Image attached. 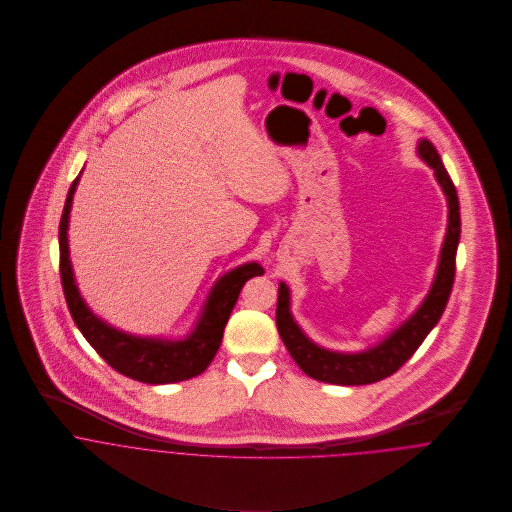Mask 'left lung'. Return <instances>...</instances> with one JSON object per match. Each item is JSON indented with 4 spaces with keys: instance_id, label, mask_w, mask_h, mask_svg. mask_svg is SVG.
Returning <instances> with one entry per match:
<instances>
[{
    "instance_id": "obj_1",
    "label": "left lung",
    "mask_w": 512,
    "mask_h": 512,
    "mask_svg": "<svg viewBox=\"0 0 512 512\" xmlns=\"http://www.w3.org/2000/svg\"><path fill=\"white\" fill-rule=\"evenodd\" d=\"M418 153L434 169L436 179L447 197L449 222H447V234H445L441 256H439L438 274H436L434 286L428 293L426 301L420 305V309L400 329H396L378 347L368 349L365 353L343 355V353L325 351L313 345L301 333V329L297 327L290 313V292L286 284H280L278 307H276V325H278L280 337L297 366L315 380L329 382V384L357 386V384L378 382L394 374L418 351V347L424 343L428 333L436 327L447 305L453 280H455V254H457V244L461 234L459 199H457L455 185L449 173L445 171L434 144L428 140H422L418 146Z\"/></svg>"
}]
</instances>
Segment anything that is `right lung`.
<instances>
[{
  "mask_svg": "<svg viewBox=\"0 0 512 512\" xmlns=\"http://www.w3.org/2000/svg\"><path fill=\"white\" fill-rule=\"evenodd\" d=\"M80 175L76 177L69 189L63 217L59 224V268H61V284L69 311L73 315L76 327L84 335V339L92 345V349L124 376L146 384H169L199 376L211 365L219 351L222 333L230 311L240 295L242 286L254 278L264 274L262 266L252 262L244 264L226 276H222L209 301L205 305L203 317L197 323V329L185 341H161V339H144L126 335L104 321H100L82 301L78 288L74 284L73 268L69 258V213L73 205V195Z\"/></svg>",
  "mask_w": 512,
  "mask_h": 512,
  "instance_id": "1",
  "label": "right lung"
}]
</instances>
